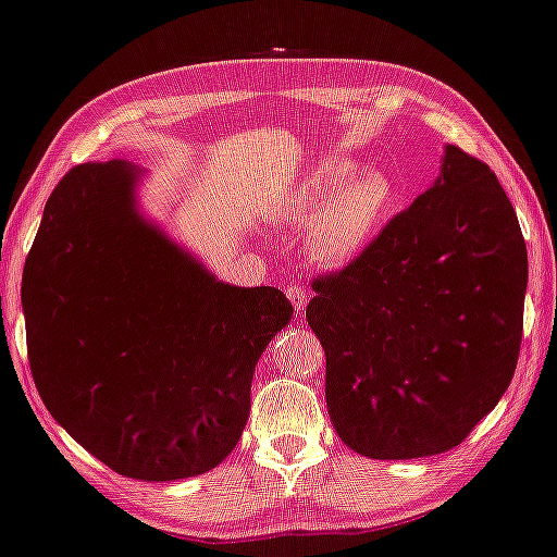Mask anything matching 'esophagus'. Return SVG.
Returning <instances> with one entry per match:
<instances>
[{"instance_id":"esophagus-1","label":"esophagus","mask_w":557,"mask_h":557,"mask_svg":"<svg viewBox=\"0 0 557 557\" xmlns=\"http://www.w3.org/2000/svg\"><path fill=\"white\" fill-rule=\"evenodd\" d=\"M286 296L298 312L308 306V293H306V288L298 286V283H290V286H286Z\"/></svg>"}]
</instances>
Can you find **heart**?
<instances>
[{"label": "heart", "instance_id": "b5f03b06", "mask_svg": "<svg viewBox=\"0 0 557 557\" xmlns=\"http://www.w3.org/2000/svg\"><path fill=\"white\" fill-rule=\"evenodd\" d=\"M349 162H332L298 186L300 220L313 215L306 247L320 264H349L371 243L391 203V184L377 172L350 174Z\"/></svg>", "mask_w": 557, "mask_h": 557}]
</instances>
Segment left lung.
<instances>
[{
    "instance_id": "8db88e82",
    "label": "left lung",
    "mask_w": 557,
    "mask_h": 557,
    "mask_svg": "<svg viewBox=\"0 0 557 557\" xmlns=\"http://www.w3.org/2000/svg\"><path fill=\"white\" fill-rule=\"evenodd\" d=\"M527 281L505 188L448 145L436 184L342 271L312 281L306 318L342 442L381 460L463 444L517 371Z\"/></svg>"
}]
</instances>
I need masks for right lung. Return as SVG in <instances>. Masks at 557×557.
Wrapping results in <instances>:
<instances>
[{"mask_svg":"<svg viewBox=\"0 0 557 557\" xmlns=\"http://www.w3.org/2000/svg\"><path fill=\"white\" fill-rule=\"evenodd\" d=\"M133 182L111 160L52 188L21 281L28 363L48 412L115 473L194 478L243 436L255 366L293 306L215 281L135 213ZM133 258L161 269L164 297L132 281Z\"/></svg>","mask_w":557,"mask_h":557,"instance_id":"right-lung-1","label":"right lung"}]
</instances>
